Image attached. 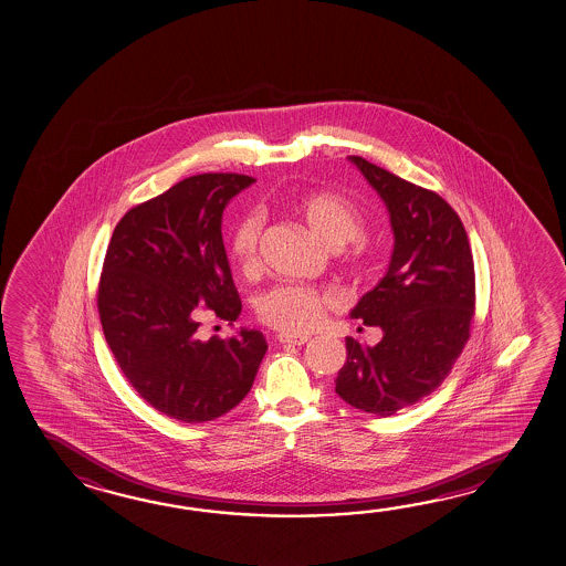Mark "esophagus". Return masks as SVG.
Returning <instances> with one entry per match:
<instances>
[{"label": "esophagus", "mask_w": 566, "mask_h": 566, "mask_svg": "<svg viewBox=\"0 0 566 566\" xmlns=\"http://www.w3.org/2000/svg\"><path fill=\"white\" fill-rule=\"evenodd\" d=\"M310 336H294V334H280L279 342L284 346H304Z\"/></svg>", "instance_id": "34e87169"}]
</instances>
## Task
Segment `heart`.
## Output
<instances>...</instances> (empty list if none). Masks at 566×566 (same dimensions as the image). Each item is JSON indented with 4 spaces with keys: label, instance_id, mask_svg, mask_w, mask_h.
<instances>
[{
    "label": "heart",
    "instance_id": "1",
    "mask_svg": "<svg viewBox=\"0 0 566 566\" xmlns=\"http://www.w3.org/2000/svg\"><path fill=\"white\" fill-rule=\"evenodd\" d=\"M297 217L306 224L310 234L326 244L327 249H339L347 242L361 247L359 232L364 229V217L356 205L334 192H312L296 202ZM262 224L256 217L240 219L230 232L229 254L244 274L259 266V239ZM337 306V296L329 290L279 284L260 294L256 314L260 322L279 329L282 334H307L316 329L327 310Z\"/></svg>",
    "mask_w": 566,
    "mask_h": 566
}]
</instances>
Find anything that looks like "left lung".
<instances>
[{
    "instance_id": "1",
    "label": "left lung",
    "mask_w": 566,
    "mask_h": 566,
    "mask_svg": "<svg viewBox=\"0 0 566 566\" xmlns=\"http://www.w3.org/2000/svg\"><path fill=\"white\" fill-rule=\"evenodd\" d=\"M349 160L386 202L394 252L386 276L352 310L384 337L374 347L347 337L336 394L389 417L436 391L461 356L475 316V266L463 222L437 192Z\"/></svg>"
}]
</instances>
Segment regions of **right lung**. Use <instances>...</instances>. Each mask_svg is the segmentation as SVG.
Listing matches in <instances>:
<instances>
[{
    "label": "right lung",
    "mask_w": 566,
    "mask_h": 566,
    "mask_svg": "<svg viewBox=\"0 0 566 566\" xmlns=\"http://www.w3.org/2000/svg\"><path fill=\"white\" fill-rule=\"evenodd\" d=\"M254 182L205 172L130 209L111 237L99 280L101 326L120 371L163 416L202 423L247 397L269 344L259 329L199 336L200 316L242 310L222 242V212Z\"/></svg>",
    "instance_id": "1"
}]
</instances>
